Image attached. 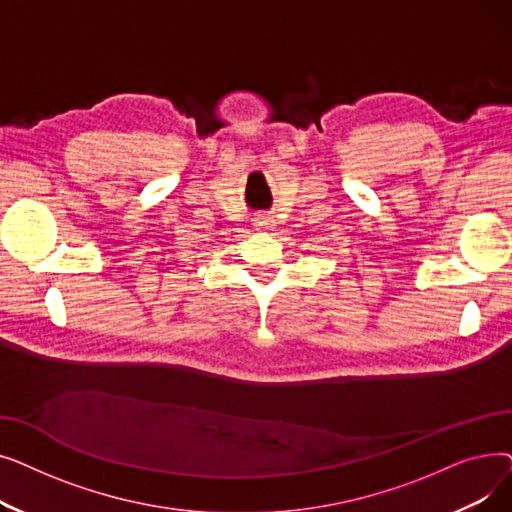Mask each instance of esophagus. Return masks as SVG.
Wrapping results in <instances>:
<instances>
[{
	"mask_svg": "<svg viewBox=\"0 0 512 512\" xmlns=\"http://www.w3.org/2000/svg\"><path fill=\"white\" fill-rule=\"evenodd\" d=\"M274 224H276V222H274L272 218H267V215H259V218L255 220V226H257L259 230H265V232L272 230Z\"/></svg>",
	"mask_w": 512,
	"mask_h": 512,
	"instance_id": "1",
	"label": "esophagus"
}]
</instances>
